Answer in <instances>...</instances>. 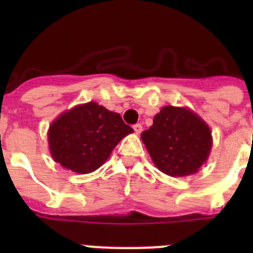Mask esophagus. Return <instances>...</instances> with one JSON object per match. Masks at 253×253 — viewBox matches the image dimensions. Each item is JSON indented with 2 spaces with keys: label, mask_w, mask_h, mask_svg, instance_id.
<instances>
[{
  "label": "esophagus",
  "mask_w": 253,
  "mask_h": 253,
  "mask_svg": "<svg viewBox=\"0 0 253 253\" xmlns=\"http://www.w3.org/2000/svg\"><path fill=\"white\" fill-rule=\"evenodd\" d=\"M133 129H134V131H135V133L140 134V133H142V130H143V126H142V124L137 123V124L133 125Z\"/></svg>",
  "instance_id": "1"
}]
</instances>
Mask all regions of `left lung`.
Wrapping results in <instances>:
<instances>
[{"mask_svg": "<svg viewBox=\"0 0 253 253\" xmlns=\"http://www.w3.org/2000/svg\"><path fill=\"white\" fill-rule=\"evenodd\" d=\"M142 140L158 169L169 176L193 175L211 148L210 129L187 109L165 106Z\"/></svg>", "mask_w": 253, "mask_h": 253, "instance_id": "obj_1", "label": "left lung"}]
</instances>
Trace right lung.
Segmentation results:
<instances>
[{
  "label": "right lung",
  "mask_w": 253,
  "mask_h": 253,
  "mask_svg": "<svg viewBox=\"0 0 253 253\" xmlns=\"http://www.w3.org/2000/svg\"><path fill=\"white\" fill-rule=\"evenodd\" d=\"M133 129L119 114L96 102L80 105L50 125L49 148L55 162L78 173L99 169Z\"/></svg>",
  "instance_id": "obj_1"
}]
</instances>
